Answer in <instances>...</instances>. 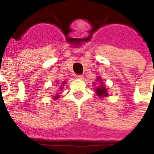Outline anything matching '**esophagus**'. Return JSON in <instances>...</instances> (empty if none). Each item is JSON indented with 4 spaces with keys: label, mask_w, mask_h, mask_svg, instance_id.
<instances>
[{
    "label": "esophagus",
    "mask_w": 154,
    "mask_h": 154,
    "mask_svg": "<svg viewBox=\"0 0 154 154\" xmlns=\"http://www.w3.org/2000/svg\"><path fill=\"white\" fill-rule=\"evenodd\" d=\"M75 77L77 78V79H83V75H76Z\"/></svg>",
    "instance_id": "esophagus-1"
}]
</instances>
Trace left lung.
I'll use <instances>...</instances> for the list:
<instances>
[{"label":"left lung","mask_w":154,"mask_h":154,"mask_svg":"<svg viewBox=\"0 0 154 154\" xmlns=\"http://www.w3.org/2000/svg\"><path fill=\"white\" fill-rule=\"evenodd\" d=\"M97 82H99L100 83V85L99 87H97L96 88V93L98 97H107L108 96V92H107V88L105 86H104V83L101 82V79L100 77L97 78Z\"/></svg>","instance_id":"1"}]
</instances>
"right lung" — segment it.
<instances>
[{
    "label": "right lung",
    "instance_id": "add662e5",
    "mask_svg": "<svg viewBox=\"0 0 154 154\" xmlns=\"http://www.w3.org/2000/svg\"><path fill=\"white\" fill-rule=\"evenodd\" d=\"M64 83H65V82H63V84ZM60 89H63V88H62V87H60ZM58 97H59V95H56V96H54V100H56V99H57V98H58Z\"/></svg>",
    "mask_w": 154,
    "mask_h": 154
}]
</instances>
